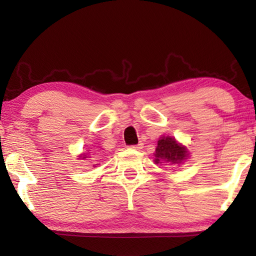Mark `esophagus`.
I'll list each match as a JSON object with an SVG mask.
<instances>
[{
	"label": "esophagus",
	"mask_w": 256,
	"mask_h": 256,
	"mask_svg": "<svg viewBox=\"0 0 256 256\" xmlns=\"http://www.w3.org/2000/svg\"><path fill=\"white\" fill-rule=\"evenodd\" d=\"M132 149H136V150H140L144 148V144H133V146H130Z\"/></svg>",
	"instance_id": "1"
}]
</instances>
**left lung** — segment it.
<instances>
[{"mask_svg": "<svg viewBox=\"0 0 256 256\" xmlns=\"http://www.w3.org/2000/svg\"><path fill=\"white\" fill-rule=\"evenodd\" d=\"M154 156L156 164H162V162L180 164L188 157V150L185 146L177 144L175 138L164 136L158 141Z\"/></svg>", "mask_w": 256, "mask_h": 256, "instance_id": "left-lung-1", "label": "left lung"}]
</instances>
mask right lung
Returning a JSON list of instances; mask_svg holds the SVG:
<instances>
[{
  "mask_svg": "<svg viewBox=\"0 0 256 256\" xmlns=\"http://www.w3.org/2000/svg\"><path fill=\"white\" fill-rule=\"evenodd\" d=\"M84 158H86V157H84Z\"/></svg>",
  "mask_w": 256,
  "mask_h": 256,
  "instance_id": "obj_1",
  "label": "right lung"
}]
</instances>
